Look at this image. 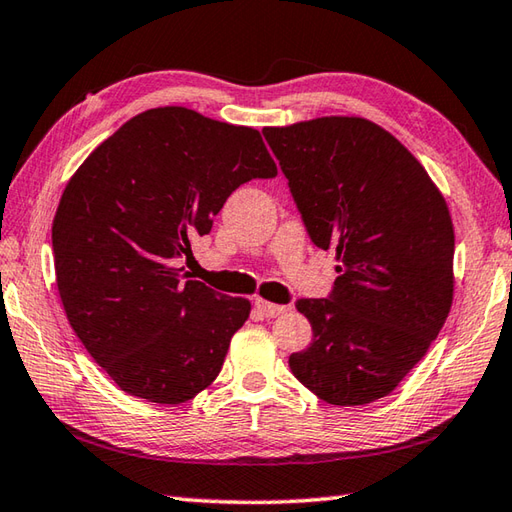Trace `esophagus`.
Masks as SVG:
<instances>
[{"label": "esophagus", "mask_w": 512, "mask_h": 512, "mask_svg": "<svg viewBox=\"0 0 512 512\" xmlns=\"http://www.w3.org/2000/svg\"><path fill=\"white\" fill-rule=\"evenodd\" d=\"M255 308L259 310V315L262 317H279V315H284L286 313V306H279V304H270V302H266V299H257L255 302Z\"/></svg>", "instance_id": "1"}]
</instances>
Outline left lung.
<instances>
[{
  "label": "left lung",
  "mask_w": 512,
  "mask_h": 512,
  "mask_svg": "<svg viewBox=\"0 0 512 512\" xmlns=\"http://www.w3.org/2000/svg\"><path fill=\"white\" fill-rule=\"evenodd\" d=\"M313 244L339 266L326 299H297L313 344L293 375L335 406L377 402L426 355L453 304L446 199L397 139L364 117L264 128Z\"/></svg>",
  "instance_id": "obj_1"
}]
</instances>
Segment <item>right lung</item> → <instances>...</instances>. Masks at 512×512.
Masks as SVG:
<instances>
[{
	"label": "right lung",
	"instance_id": "add662e5",
	"mask_svg": "<svg viewBox=\"0 0 512 512\" xmlns=\"http://www.w3.org/2000/svg\"><path fill=\"white\" fill-rule=\"evenodd\" d=\"M275 175L259 130L164 106L128 119L70 177L53 219L57 290L124 393L182 404L215 382L250 302L179 264L235 188Z\"/></svg>",
	"mask_w": 512,
	"mask_h": 512
}]
</instances>
